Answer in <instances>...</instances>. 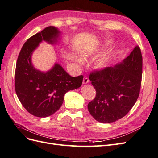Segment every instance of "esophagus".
Wrapping results in <instances>:
<instances>
[{"label": "esophagus", "instance_id": "esophagus-1", "mask_svg": "<svg viewBox=\"0 0 158 158\" xmlns=\"http://www.w3.org/2000/svg\"><path fill=\"white\" fill-rule=\"evenodd\" d=\"M89 79L88 77H86V76H84V79H83V84H86L89 82Z\"/></svg>", "mask_w": 158, "mask_h": 158}]
</instances>
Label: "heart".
I'll return each mask as SVG.
<instances>
[{"label":"heart","mask_w":158,"mask_h":158,"mask_svg":"<svg viewBox=\"0 0 158 158\" xmlns=\"http://www.w3.org/2000/svg\"><path fill=\"white\" fill-rule=\"evenodd\" d=\"M112 40H107L103 43V44L101 50L100 51H102V50L107 48L109 46H111L112 44ZM114 55V54H112L111 55H109V56H103L99 57V59H97V60L95 61V65H96L97 68L99 69H104L107 68V66H109L110 62H111V58L113 57V56ZM76 61L78 62V63H84V60L83 59L80 58V57L78 56L77 58L76 59Z\"/></svg>","instance_id":"1"}]
</instances>
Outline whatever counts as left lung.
Wrapping results in <instances>:
<instances>
[{
	"instance_id": "1",
	"label": "left lung",
	"mask_w": 158,
	"mask_h": 158,
	"mask_svg": "<svg viewBox=\"0 0 158 158\" xmlns=\"http://www.w3.org/2000/svg\"><path fill=\"white\" fill-rule=\"evenodd\" d=\"M142 74V56L136 45L127 57L114 66L90 74L96 96L88 111L100 123H113L125 117L138 98Z\"/></svg>"
}]
</instances>
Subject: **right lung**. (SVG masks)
<instances>
[{
  "instance_id": "1",
  "label": "right lung",
  "mask_w": 158,
  "mask_h": 158,
  "mask_svg": "<svg viewBox=\"0 0 158 158\" xmlns=\"http://www.w3.org/2000/svg\"><path fill=\"white\" fill-rule=\"evenodd\" d=\"M61 31L54 26L47 27L28 39L18 55L15 72V90L22 105L32 115L47 117L58 111L65 94L77 89L82 84L83 76H70L55 63L46 72L34 67L33 52L43 41L57 45Z\"/></svg>"
}]
</instances>
